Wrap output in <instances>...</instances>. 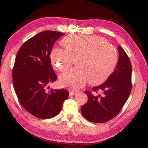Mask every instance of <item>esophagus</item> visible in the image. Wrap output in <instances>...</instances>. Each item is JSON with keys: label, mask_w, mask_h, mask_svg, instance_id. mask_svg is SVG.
<instances>
[{"label": "esophagus", "mask_w": 148, "mask_h": 148, "mask_svg": "<svg viewBox=\"0 0 148 148\" xmlns=\"http://www.w3.org/2000/svg\"><path fill=\"white\" fill-rule=\"evenodd\" d=\"M76 94V91H69V95L70 96H73V95H75Z\"/></svg>", "instance_id": "esophagus-1"}]
</instances>
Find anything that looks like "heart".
<instances>
[{
    "mask_svg": "<svg viewBox=\"0 0 148 148\" xmlns=\"http://www.w3.org/2000/svg\"><path fill=\"white\" fill-rule=\"evenodd\" d=\"M61 44L64 49L56 47L50 54L53 68L64 72L75 61L77 65L59 76L62 87L78 89L89 81L92 85L101 84L117 62L116 49L102 36L74 33L62 38Z\"/></svg>",
    "mask_w": 148,
    "mask_h": 148,
    "instance_id": "b5f03b06",
    "label": "heart"
}]
</instances>
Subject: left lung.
<instances>
[{"instance_id":"left-lung-1","label":"left lung","mask_w":148,"mask_h":148,"mask_svg":"<svg viewBox=\"0 0 148 148\" xmlns=\"http://www.w3.org/2000/svg\"><path fill=\"white\" fill-rule=\"evenodd\" d=\"M119 60L116 69L104 84L86 91L88 101L81 112L88 121L103 123L116 117L128 99L132 89V65L128 56L118 47ZM99 91L102 95L98 93Z\"/></svg>"}]
</instances>
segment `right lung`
<instances>
[{
  "mask_svg": "<svg viewBox=\"0 0 148 148\" xmlns=\"http://www.w3.org/2000/svg\"><path fill=\"white\" fill-rule=\"evenodd\" d=\"M64 34L53 31L40 32L25 42L16 55L12 70L15 92L23 108L38 118L57 116L69 97L64 89L46 91L57 79L49 57L52 47Z\"/></svg>",
  "mask_w": 148,
  "mask_h": 148,
  "instance_id": "right-lung-1",
  "label": "right lung"
}]
</instances>
